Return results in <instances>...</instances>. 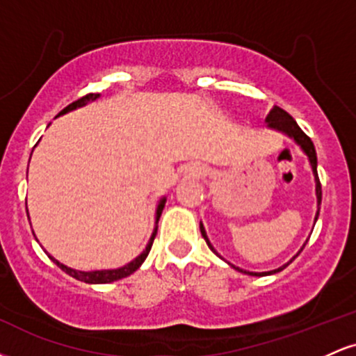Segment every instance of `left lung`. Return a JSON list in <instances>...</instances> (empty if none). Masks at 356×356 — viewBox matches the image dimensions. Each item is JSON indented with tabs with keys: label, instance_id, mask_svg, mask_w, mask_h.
<instances>
[{
	"label": "left lung",
	"instance_id": "left-lung-1",
	"mask_svg": "<svg viewBox=\"0 0 356 356\" xmlns=\"http://www.w3.org/2000/svg\"><path fill=\"white\" fill-rule=\"evenodd\" d=\"M266 124H268V127L269 129H275V130H280V132H283V134H286V136L288 137H291V138H295V142L298 145L301 147V149H303V152L308 155V159H309V164H312V169H313V174H314V182H316V199H318V211H316V216H314V222H316L318 220V216H320V206H321V184H320V179H318V170H316V164H318V161H316V150H314V145H313V142H312V138H309L308 136H306V134L303 132V130L300 129V125L296 124V120L295 118H293L291 115H289L288 112H284L283 108H280V107H273L271 108V112L268 113V117H266ZM201 234H202V238L206 239V243H207V246L211 248V251L212 252H216V254H218V251H216L214 248H212V244L209 243V239H207V234H206V231H204V226L201 224ZM306 246V244H303V248ZM303 248H301V251H303ZM300 251V252H301ZM300 252H298V254H300ZM296 254V256H298ZM219 256V254H218ZM295 256V257H296ZM295 257H293V259H295ZM291 259V261H293ZM291 261H289V263H291ZM288 263V264H289ZM288 264H284V266H281V268H277V269H275V271H268V273H252V271H243V269H239V268H236V266H231L232 268H236L238 269V271H241V273H244V275H251V276H268V275H275V273H280V271H283V269L288 266Z\"/></svg>",
	"mask_w": 356,
	"mask_h": 356
}]
</instances>
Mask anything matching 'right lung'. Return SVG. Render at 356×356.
Here are the masks:
<instances>
[{"label": "right lung", "mask_w": 356, "mask_h": 356, "mask_svg": "<svg viewBox=\"0 0 356 356\" xmlns=\"http://www.w3.org/2000/svg\"><path fill=\"white\" fill-rule=\"evenodd\" d=\"M99 97H100V93H88V95L81 97V99L75 100V102H73V104L68 105V107H65L60 112V115H63V113L70 112V110L83 107V105H87L88 102L97 100V99H99ZM164 206H165V197H162L161 202H159V206H157V216H155V227H154L152 236H150L149 244H147V248L144 249V252H142L140 256H137L136 259L130 261V263L125 264V266H122V268H118V269H102V271H76V269H72V268L65 266V264H61L60 261L55 259V257H51V256L50 257L53 259V263H55L60 269H63V271L67 273V275H70L72 277H75V280H79V281H83V283L105 284V283H112V281H117V280H122V277L130 276V275H132V273H136L137 269L140 268V264L144 263L145 257L149 256L150 248H152V243H154V239H155V234H157V224H159V219H161V214H162V209H164ZM26 212H28V209H26ZM33 236H35V232H33Z\"/></svg>", "instance_id": "right-lung-1"}]
</instances>
